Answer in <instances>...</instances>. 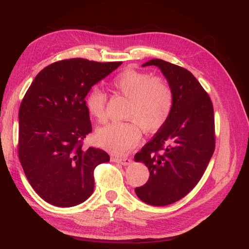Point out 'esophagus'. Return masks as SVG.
<instances>
[{
	"label": "esophagus",
	"mask_w": 249,
	"mask_h": 249,
	"mask_svg": "<svg viewBox=\"0 0 249 249\" xmlns=\"http://www.w3.org/2000/svg\"><path fill=\"white\" fill-rule=\"evenodd\" d=\"M112 161L120 163L123 165H129L132 162L131 158H116V157H113L112 158Z\"/></svg>",
	"instance_id": "1"
}]
</instances>
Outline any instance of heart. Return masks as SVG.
I'll return each mask as SVG.
<instances>
[{"label": "heart", "mask_w": 249, "mask_h": 249, "mask_svg": "<svg viewBox=\"0 0 249 249\" xmlns=\"http://www.w3.org/2000/svg\"><path fill=\"white\" fill-rule=\"evenodd\" d=\"M111 86L130 100L126 110L129 122L113 123L95 133L97 144L116 155H124L137 145L141 138V127L155 132L167 123L175 103L173 90L163 77L126 69L113 78ZM89 114L97 123L107 120V95L99 87H93L86 95Z\"/></svg>", "instance_id": "1"}]
</instances>
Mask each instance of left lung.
<instances>
[{
	"label": "left lung",
	"instance_id": "obj_1",
	"mask_svg": "<svg viewBox=\"0 0 249 249\" xmlns=\"http://www.w3.org/2000/svg\"><path fill=\"white\" fill-rule=\"evenodd\" d=\"M170 84L175 103L167 123L135 155L149 170L146 184L135 188L148 205L167 206L197 185L215 150V120L209 94L184 67L153 59Z\"/></svg>",
	"mask_w": 249,
	"mask_h": 249
}]
</instances>
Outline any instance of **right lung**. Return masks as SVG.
Returning a JSON list of instances; mask_svg holds the SVG:
<instances>
[{
    "mask_svg": "<svg viewBox=\"0 0 249 249\" xmlns=\"http://www.w3.org/2000/svg\"><path fill=\"white\" fill-rule=\"evenodd\" d=\"M122 63L60 60L27 90L18 112V158L30 185L51 205L85 201L94 189L95 167L110 160L105 150L83 146L92 132L85 97Z\"/></svg>",
    "mask_w": 249,
    "mask_h": 249,
    "instance_id": "right-lung-1",
    "label": "right lung"
}]
</instances>
